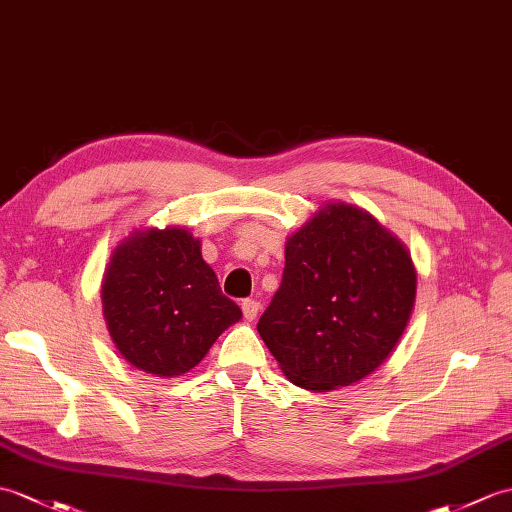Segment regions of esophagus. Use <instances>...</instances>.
<instances>
[{
    "label": "esophagus",
    "mask_w": 512,
    "mask_h": 512,
    "mask_svg": "<svg viewBox=\"0 0 512 512\" xmlns=\"http://www.w3.org/2000/svg\"><path fill=\"white\" fill-rule=\"evenodd\" d=\"M242 312H244V316H246L248 320L257 318V314H259V303H257L255 299H244V301H242Z\"/></svg>",
    "instance_id": "34e87169"
}]
</instances>
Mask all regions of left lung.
I'll list each match as a JSON object with an SVG mask.
<instances>
[{
  "label": "left lung",
  "instance_id": "1",
  "mask_svg": "<svg viewBox=\"0 0 512 512\" xmlns=\"http://www.w3.org/2000/svg\"><path fill=\"white\" fill-rule=\"evenodd\" d=\"M414 296L406 246L366 211L331 202L285 244L283 279L257 331L292 384L334 390L388 358Z\"/></svg>",
  "mask_w": 512,
  "mask_h": 512
}]
</instances>
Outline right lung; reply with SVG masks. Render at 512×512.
I'll use <instances>...</instances> for the list:
<instances>
[{
    "label": "right lung",
    "instance_id": "1",
    "mask_svg": "<svg viewBox=\"0 0 512 512\" xmlns=\"http://www.w3.org/2000/svg\"><path fill=\"white\" fill-rule=\"evenodd\" d=\"M102 307L115 347L157 377L187 373L242 318L202 259L200 242L174 227L137 231L115 248Z\"/></svg>",
    "mask_w": 512,
    "mask_h": 512
}]
</instances>
